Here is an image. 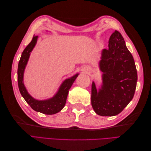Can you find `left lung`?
Returning a JSON list of instances; mask_svg holds the SVG:
<instances>
[{
    "label": "left lung",
    "instance_id": "8db88e82",
    "mask_svg": "<svg viewBox=\"0 0 151 151\" xmlns=\"http://www.w3.org/2000/svg\"><path fill=\"white\" fill-rule=\"evenodd\" d=\"M99 67L103 72L102 84L97 89L93 81L91 104L98 115L115 116L133 98L137 81L133 56L119 31H115L108 48L102 50Z\"/></svg>",
    "mask_w": 151,
    "mask_h": 151
}]
</instances>
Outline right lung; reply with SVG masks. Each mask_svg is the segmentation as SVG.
Returning a JSON list of instances; mask_svg holds the SVG:
<instances>
[{"label": "right lung", "instance_id": "obj_1", "mask_svg": "<svg viewBox=\"0 0 151 151\" xmlns=\"http://www.w3.org/2000/svg\"><path fill=\"white\" fill-rule=\"evenodd\" d=\"M38 38V36H33L31 42L22 53L17 68L18 87L22 96L32 109L45 115H54L60 111L64 107L68 90L70 89L72 85L78 76L79 73L63 81L57 93L52 98L45 100H38L32 97L28 93L24 84L23 77L25 68L28 63L31 52L37 43Z\"/></svg>", "mask_w": 151, "mask_h": 151}]
</instances>
